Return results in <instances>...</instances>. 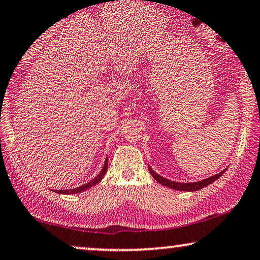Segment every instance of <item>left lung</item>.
I'll return each instance as SVG.
<instances>
[{"label": "left lung", "instance_id": "1", "mask_svg": "<svg viewBox=\"0 0 260 260\" xmlns=\"http://www.w3.org/2000/svg\"><path fill=\"white\" fill-rule=\"evenodd\" d=\"M149 172H150V174L153 175L154 179H156V181H159L161 185H165V186L174 188V190H179V191H197V190H201V188L208 186L209 184L214 183L215 180L218 179V178H220L221 175L224 173V171H222L218 174H215V175H212V177L208 178V179L196 181V183H175V181H171L168 179H165V178L161 177V175L155 173V172L151 170L150 167H149Z\"/></svg>", "mask_w": 260, "mask_h": 260}]
</instances>
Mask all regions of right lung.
Listing matches in <instances>:
<instances>
[{"instance_id": "obj_1", "label": "right lung", "mask_w": 260, "mask_h": 260, "mask_svg": "<svg viewBox=\"0 0 260 260\" xmlns=\"http://www.w3.org/2000/svg\"><path fill=\"white\" fill-rule=\"evenodd\" d=\"M107 167H109V161H107V159H106V161H105V165H104L103 170H101L100 173L98 174L96 177L94 178V179H92V180H90V181H88V183L85 184V185H82V186H80V187H76V188H73V190H56V192H57V193L70 194V193H79V192H82V191H85V190H87V188H89V187L94 186V185L98 184V183H99V181H100L101 179H103V178H104V175H105V173H106V172H107Z\"/></svg>"}]
</instances>
